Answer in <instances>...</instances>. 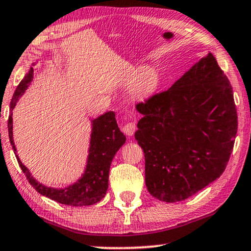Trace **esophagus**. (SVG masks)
<instances>
[{
  "label": "esophagus",
  "instance_id": "esophagus-1",
  "mask_svg": "<svg viewBox=\"0 0 251 251\" xmlns=\"http://www.w3.org/2000/svg\"><path fill=\"white\" fill-rule=\"evenodd\" d=\"M136 128H137L136 123H134V122H128V123H126L125 126H123V128H122V130H123V132L126 134V136L131 137V136H133L134 131H136Z\"/></svg>",
  "mask_w": 251,
  "mask_h": 251
}]
</instances>
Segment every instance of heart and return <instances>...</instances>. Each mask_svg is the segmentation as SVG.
<instances>
[{
    "instance_id": "obj_1",
    "label": "heart",
    "mask_w": 251,
    "mask_h": 251,
    "mask_svg": "<svg viewBox=\"0 0 251 251\" xmlns=\"http://www.w3.org/2000/svg\"><path fill=\"white\" fill-rule=\"evenodd\" d=\"M132 86V94L138 99H145L151 95L159 85V75L155 69L134 68L130 74V79H136Z\"/></svg>"
}]
</instances>
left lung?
<instances>
[{"mask_svg":"<svg viewBox=\"0 0 251 251\" xmlns=\"http://www.w3.org/2000/svg\"><path fill=\"white\" fill-rule=\"evenodd\" d=\"M134 138L145 153L146 186L167 203L184 201L222 175L238 115L228 77L209 52L171 88L138 103Z\"/></svg>","mask_w":251,"mask_h":251,"instance_id":"obj_1","label":"left lung"}]
</instances>
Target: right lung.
Segmentation results:
<instances>
[{
	"label": "right lung",
	"mask_w": 251,
	"mask_h": 251,
	"mask_svg": "<svg viewBox=\"0 0 251 251\" xmlns=\"http://www.w3.org/2000/svg\"><path fill=\"white\" fill-rule=\"evenodd\" d=\"M32 78L33 68L31 67L14 92L12 101L10 104L11 111L13 110L19 99L28 88ZM7 126H9L10 142L14 150L18 163L29 183L41 195L47 196L50 200L65 204V205L86 206L100 202L106 194L107 187H109L111 163H112L115 153L126 142V136L119 129L117 120H115V113L112 111L104 113L101 117L92 121L90 153H88L85 173L83 174L82 178L78 179V182L66 188L47 187L33 178L29 173V169L21 163L17 155L12 133V113L9 115Z\"/></svg>",
	"instance_id": "1"
}]
</instances>
